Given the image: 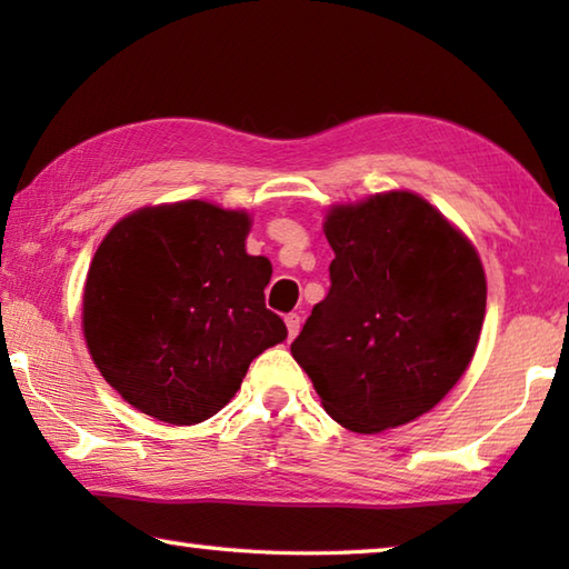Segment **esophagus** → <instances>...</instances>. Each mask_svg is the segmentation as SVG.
Here are the masks:
<instances>
[{
    "label": "esophagus",
    "instance_id": "obj_1",
    "mask_svg": "<svg viewBox=\"0 0 569 569\" xmlns=\"http://www.w3.org/2000/svg\"><path fill=\"white\" fill-rule=\"evenodd\" d=\"M286 329H288V339H296V333L301 331V316L288 313L286 316Z\"/></svg>",
    "mask_w": 569,
    "mask_h": 569
}]
</instances>
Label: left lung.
Instances as JSON below:
<instances>
[{"mask_svg": "<svg viewBox=\"0 0 569 569\" xmlns=\"http://www.w3.org/2000/svg\"><path fill=\"white\" fill-rule=\"evenodd\" d=\"M331 288L291 343L326 413L359 435L435 409L475 356L487 308L475 246L409 190L329 210Z\"/></svg>", "mask_w": 569, "mask_h": 569, "instance_id": "obj_1", "label": "left lung"}]
</instances>
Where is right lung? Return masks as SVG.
<instances>
[{
  "label": "right lung",
  "instance_id": "add662e5",
  "mask_svg": "<svg viewBox=\"0 0 569 569\" xmlns=\"http://www.w3.org/2000/svg\"><path fill=\"white\" fill-rule=\"evenodd\" d=\"M250 218L206 200L140 208L92 258L82 331L94 366L148 417L190 427L236 397L288 331L266 308L271 261L246 253Z\"/></svg>",
  "mask_w": 569,
  "mask_h": 569
}]
</instances>
